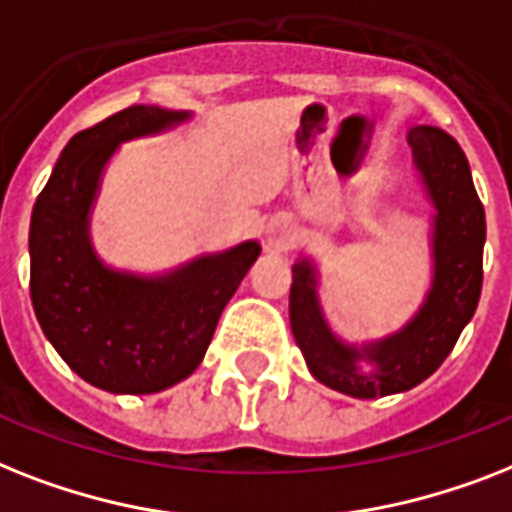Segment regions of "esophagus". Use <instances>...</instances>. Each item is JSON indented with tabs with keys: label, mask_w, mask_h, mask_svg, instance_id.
Instances as JSON below:
<instances>
[{
	"label": "esophagus",
	"mask_w": 512,
	"mask_h": 512,
	"mask_svg": "<svg viewBox=\"0 0 512 512\" xmlns=\"http://www.w3.org/2000/svg\"><path fill=\"white\" fill-rule=\"evenodd\" d=\"M286 239H289V231L281 223H270L268 226V247L270 249H284Z\"/></svg>",
	"instance_id": "34e87169"
}]
</instances>
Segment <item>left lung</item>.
I'll use <instances>...</instances> for the list:
<instances>
[{
    "label": "left lung",
    "mask_w": 512,
    "mask_h": 512,
    "mask_svg": "<svg viewBox=\"0 0 512 512\" xmlns=\"http://www.w3.org/2000/svg\"><path fill=\"white\" fill-rule=\"evenodd\" d=\"M407 141L436 207L434 289L421 313L400 334L365 350L376 371H357L360 355L336 342L323 323L310 263H297L292 270L289 321L299 350L321 384L360 400L407 392L426 381L450 355L460 331L476 313L484 281V205L473 189L463 149L434 126L410 128Z\"/></svg>",
    "instance_id": "obj_1"
}]
</instances>
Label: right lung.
Returning a JSON list of instances; mask_svg holds the SVG:
<instances>
[{"instance_id":"add662e5","label":"right lung","mask_w":512,"mask_h":512,"mask_svg":"<svg viewBox=\"0 0 512 512\" xmlns=\"http://www.w3.org/2000/svg\"><path fill=\"white\" fill-rule=\"evenodd\" d=\"M186 112L134 105L78 131L31 215V302L65 363L112 394H155L194 373L223 307L260 255L244 242L165 278L115 273L91 252L86 218L120 141L181 123Z\"/></svg>"}]
</instances>
